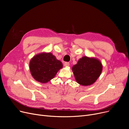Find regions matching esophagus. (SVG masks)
Masks as SVG:
<instances>
[{"mask_svg": "<svg viewBox=\"0 0 129 129\" xmlns=\"http://www.w3.org/2000/svg\"><path fill=\"white\" fill-rule=\"evenodd\" d=\"M69 66V62H64V67H68V66Z\"/></svg>", "mask_w": 129, "mask_h": 129, "instance_id": "obj_1", "label": "esophagus"}]
</instances>
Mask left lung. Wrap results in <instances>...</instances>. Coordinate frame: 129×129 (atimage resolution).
Wrapping results in <instances>:
<instances>
[{
  "label": "left lung",
  "mask_w": 129,
  "mask_h": 129,
  "mask_svg": "<svg viewBox=\"0 0 129 129\" xmlns=\"http://www.w3.org/2000/svg\"><path fill=\"white\" fill-rule=\"evenodd\" d=\"M102 64L94 57L83 56L73 66L72 71L77 82L83 86L92 84L100 77Z\"/></svg>",
  "instance_id": "1"
}]
</instances>
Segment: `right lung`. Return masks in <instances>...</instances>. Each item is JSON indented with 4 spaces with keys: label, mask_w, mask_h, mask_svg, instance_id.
<instances>
[{
    "label": "right lung",
    "mask_w": 129,
    "mask_h": 129,
    "mask_svg": "<svg viewBox=\"0 0 129 129\" xmlns=\"http://www.w3.org/2000/svg\"><path fill=\"white\" fill-rule=\"evenodd\" d=\"M62 62L50 53H41L32 58L29 62V69L32 76L42 83H47L53 79L60 69Z\"/></svg>",
    "instance_id": "obj_1"
}]
</instances>
